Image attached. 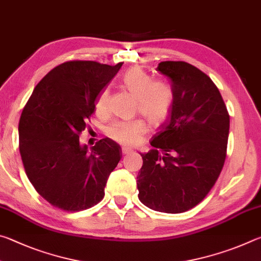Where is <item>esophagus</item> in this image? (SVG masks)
<instances>
[{
	"label": "esophagus",
	"instance_id": "34e87169",
	"mask_svg": "<svg viewBox=\"0 0 261 261\" xmlns=\"http://www.w3.org/2000/svg\"><path fill=\"white\" fill-rule=\"evenodd\" d=\"M131 153V149L127 148V147H122V154L123 155H125V154H129Z\"/></svg>",
	"mask_w": 261,
	"mask_h": 261
}]
</instances>
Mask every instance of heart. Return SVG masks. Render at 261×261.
Returning <instances> with one entry per match:
<instances>
[{
  "mask_svg": "<svg viewBox=\"0 0 261 261\" xmlns=\"http://www.w3.org/2000/svg\"><path fill=\"white\" fill-rule=\"evenodd\" d=\"M122 84L136 98V112L146 118L151 125H160L173 110L174 90L163 81H154L151 74L140 68H131L124 72ZM109 90L103 88L95 101V109L99 114L107 112ZM146 131L141 118L130 121H116L107 127V135L117 143L125 146H135Z\"/></svg>",
  "mask_w": 261,
  "mask_h": 261,
  "instance_id": "obj_1",
  "label": "heart"
}]
</instances>
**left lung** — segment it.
<instances>
[{"label": "left lung", "instance_id": "8db88e82", "mask_svg": "<svg viewBox=\"0 0 261 261\" xmlns=\"http://www.w3.org/2000/svg\"><path fill=\"white\" fill-rule=\"evenodd\" d=\"M156 71L174 90L173 110L154 136L137 177L138 198L163 213H183L208 194L227 156L229 114L219 88L196 67L165 61Z\"/></svg>", "mask_w": 261, "mask_h": 261}]
</instances>
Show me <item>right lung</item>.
I'll use <instances>...</instances> for the list:
<instances>
[{
	"label": "right lung",
	"mask_w": 261,
	"mask_h": 261,
	"mask_svg": "<svg viewBox=\"0 0 261 261\" xmlns=\"http://www.w3.org/2000/svg\"><path fill=\"white\" fill-rule=\"evenodd\" d=\"M122 64L64 62L39 82L25 105L18 126L21 161L37 192L56 208L79 212L103 199L121 147L103 138L88 153L79 136Z\"/></svg>",
	"instance_id": "obj_1"
}]
</instances>
